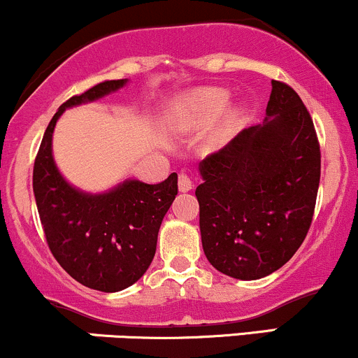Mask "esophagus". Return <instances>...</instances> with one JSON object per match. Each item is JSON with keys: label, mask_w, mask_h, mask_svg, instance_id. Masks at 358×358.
Returning a JSON list of instances; mask_svg holds the SVG:
<instances>
[{"label": "esophagus", "mask_w": 358, "mask_h": 358, "mask_svg": "<svg viewBox=\"0 0 358 358\" xmlns=\"http://www.w3.org/2000/svg\"><path fill=\"white\" fill-rule=\"evenodd\" d=\"M179 191H182V193H186V191H189L191 187H193V180H191V178L187 174H179Z\"/></svg>", "instance_id": "obj_1"}]
</instances>
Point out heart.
<instances>
[{
    "instance_id": "1",
    "label": "heart",
    "mask_w": 358,
    "mask_h": 358,
    "mask_svg": "<svg viewBox=\"0 0 358 358\" xmlns=\"http://www.w3.org/2000/svg\"><path fill=\"white\" fill-rule=\"evenodd\" d=\"M229 101V94L220 88H206V90L198 92L191 101V107L198 110L203 116H215L220 113Z\"/></svg>"
}]
</instances>
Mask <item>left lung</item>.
Listing matches in <instances>:
<instances>
[{
  "label": "left lung",
  "instance_id": "obj_1",
  "mask_svg": "<svg viewBox=\"0 0 358 358\" xmlns=\"http://www.w3.org/2000/svg\"><path fill=\"white\" fill-rule=\"evenodd\" d=\"M263 124L199 164L203 251L218 271L257 280L297 252L313 224L321 150L297 92L273 80Z\"/></svg>",
  "mask_w": 358,
  "mask_h": 358
}]
</instances>
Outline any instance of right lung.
<instances>
[{"instance_id": "obj_1", "label": "right lung", "mask_w": 358, "mask_h": 358, "mask_svg": "<svg viewBox=\"0 0 358 358\" xmlns=\"http://www.w3.org/2000/svg\"><path fill=\"white\" fill-rule=\"evenodd\" d=\"M126 80H106L73 95L49 122L34 162V194L52 256L82 285L119 292L148 270L165 213L178 194V174L164 182L126 180L103 194L75 189L52 160V131L64 109L97 101L117 90Z\"/></svg>"}]
</instances>
